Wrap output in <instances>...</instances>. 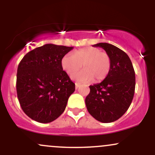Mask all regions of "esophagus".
I'll list each match as a JSON object with an SVG mask.
<instances>
[{"label": "esophagus", "mask_w": 155, "mask_h": 155, "mask_svg": "<svg viewBox=\"0 0 155 155\" xmlns=\"http://www.w3.org/2000/svg\"><path fill=\"white\" fill-rule=\"evenodd\" d=\"M80 85H81V84H80L79 83H76V84H75V87H76V89L79 88V87H80Z\"/></svg>", "instance_id": "1"}]
</instances>
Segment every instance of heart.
I'll use <instances>...</instances> for the list:
<instances>
[{
	"mask_svg": "<svg viewBox=\"0 0 155 155\" xmlns=\"http://www.w3.org/2000/svg\"><path fill=\"white\" fill-rule=\"evenodd\" d=\"M84 68L72 79L80 82H89L94 79L95 82L104 81L109 74L111 68V60L105 51L95 47L80 48L74 54L68 53L61 60L63 70L69 75H73L82 66Z\"/></svg>",
	"mask_w": 155,
	"mask_h": 155,
	"instance_id": "obj_1",
	"label": "heart"
}]
</instances>
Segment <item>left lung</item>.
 Listing matches in <instances>:
<instances>
[{"label": "left lung", "mask_w": 155, "mask_h": 155, "mask_svg": "<svg viewBox=\"0 0 155 155\" xmlns=\"http://www.w3.org/2000/svg\"><path fill=\"white\" fill-rule=\"evenodd\" d=\"M93 47L106 51L111 58V68L104 81L90 85L85 104L88 112L95 120L108 123L120 119L130 106L136 76L132 62L122 49L108 43H99Z\"/></svg>", "instance_id": "8db88e82"}]
</instances>
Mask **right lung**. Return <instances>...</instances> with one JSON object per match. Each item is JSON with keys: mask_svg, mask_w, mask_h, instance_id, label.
I'll list each match as a JSON object with an SVG mask.
<instances>
[{"mask_svg": "<svg viewBox=\"0 0 155 155\" xmlns=\"http://www.w3.org/2000/svg\"><path fill=\"white\" fill-rule=\"evenodd\" d=\"M74 47L47 44L25 55L17 74V92L23 111L32 120L49 123L65 111L75 84L61 65Z\"/></svg>", "mask_w": 155, "mask_h": 155, "instance_id": "obj_1", "label": "right lung"}]
</instances>
